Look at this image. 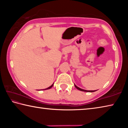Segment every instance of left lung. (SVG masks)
Segmentation results:
<instances>
[{"label": "left lung", "mask_w": 128, "mask_h": 128, "mask_svg": "<svg viewBox=\"0 0 128 128\" xmlns=\"http://www.w3.org/2000/svg\"><path fill=\"white\" fill-rule=\"evenodd\" d=\"M74 86L76 88H77L78 90H79L80 91H82V92H95V91L96 90H84V89H82V88H80L78 87V86H77L76 85H74Z\"/></svg>", "instance_id": "8db88e82"}]
</instances>
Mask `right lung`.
Wrapping results in <instances>:
<instances>
[{
  "mask_svg": "<svg viewBox=\"0 0 128 128\" xmlns=\"http://www.w3.org/2000/svg\"><path fill=\"white\" fill-rule=\"evenodd\" d=\"M53 85H54V84H52V85L51 86H50V87H48V88H45V89H43V90H47V89H50V88H51L52 87V86H53Z\"/></svg>",
  "mask_w": 128,
  "mask_h": 128,
  "instance_id": "right-lung-1",
  "label": "right lung"
}]
</instances>
